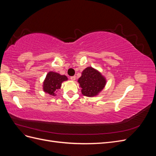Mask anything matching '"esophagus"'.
<instances>
[{
    "label": "esophagus",
    "mask_w": 156,
    "mask_h": 156,
    "mask_svg": "<svg viewBox=\"0 0 156 156\" xmlns=\"http://www.w3.org/2000/svg\"><path fill=\"white\" fill-rule=\"evenodd\" d=\"M70 79H71V80H72V81H75V79H76V77H75V76H72V77H70Z\"/></svg>",
    "instance_id": "obj_1"
}]
</instances>
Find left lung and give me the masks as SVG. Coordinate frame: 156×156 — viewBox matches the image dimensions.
Here are the masks:
<instances>
[{
	"label": "left lung",
	"mask_w": 156,
	"mask_h": 156,
	"mask_svg": "<svg viewBox=\"0 0 156 156\" xmlns=\"http://www.w3.org/2000/svg\"><path fill=\"white\" fill-rule=\"evenodd\" d=\"M84 96L93 97L98 95L102 90L106 84L105 78L92 67H88L83 70L81 77L78 79Z\"/></svg>",
	"instance_id": "obj_1"
}]
</instances>
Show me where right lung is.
I'll return each instance as SVG.
<instances>
[{
  "instance_id": "obj_1",
  "label": "right lung",
  "mask_w": 156,
  "mask_h": 156,
  "mask_svg": "<svg viewBox=\"0 0 156 156\" xmlns=\"http://www.w3.org/2000/svg\"><path fill=\"white\" fill-rule=\"evenodd\" d=\"M66 80H68V78L66 75H61L58 73L50 72L46 75L44 82V90L50 95L55 96L60 88L62 83Z\"/></svg>"
}]
</instances>
